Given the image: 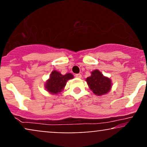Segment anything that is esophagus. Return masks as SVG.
I'll use <instances>...</instances> for the list:
<instances>
[{
  "label": "esophagus",
  "instance_id": "1",
  "mask_svg": "<svg viewBox=\"0 0 147 147\" xmlns=\"http://www.w3.org/2000/svg\"><path fill=\"white\" fill-rule=\"evenodd\" d=\"M75 76L77 78H82V75H81L80 74H76Z\"/></svg>",
  "mask_w": 147,
  "mask_h": 147
}]
</instances>
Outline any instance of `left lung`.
<instances>
[{
    "mask_svg": "<svg viewBox=\"0 0 147 147\" xmlns=\"http://www.w3.org/2000/svg\"><path fill=\"white\" fill-rule=\"evenodd\" d=\"M90 76L86 79L88 87L96 95L101 96L108 93L111 90V79L104 76L98 69L90 72Z\"/></svg>",
    "mask_w": 147,
    "mask_h": 147,
    "instance_id": "8db88e82",
    "label": "left lung"
}]
</instances>
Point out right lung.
Returning a JSON list of instances; mask_svg holds the SVG:
<instances>
[{
    "label": "right lung",
    "instance_id": "1",
    "mask_svg": "<svg viewBox=\"0 0 147 147\" xmlns=\"http://www.w3.org/2000/svg\"><path fill=\"white\" fill-rule=\"evenodd\" d=\"M73 78V74L67 73L63 75L57 71L53 70L50 74V78L46 81L45 88L49 93L57 95L64 90L65 85L69 80Z\"/></svg>",
    "mask_w": 147,
    "mask_h": 147
}]
</instances>
